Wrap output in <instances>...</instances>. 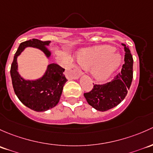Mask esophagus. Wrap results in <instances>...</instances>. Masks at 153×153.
<instances>
[{
    "label": "esophagus",
    "mask_w": 153,
    "mask_h": 153,
    "mask_svg": "<svg viewBox=\"0 0 153 153\" xmlns=\"http://www.w3.org/2000/svg\"><path fill=\"white\" fill-rule=\"evenodd\" d=\"M74 71L76 72V74L74 75V78H77V77H79V76H81L82 74V72L81 71H80L79 69L77 67H76L75 65H74Z\"/></svg>",
    "instance_id": "1"
}]
</instances>
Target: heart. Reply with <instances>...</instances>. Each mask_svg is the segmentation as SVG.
Instances as JSON below:
<instances>
[{
  "instance_id": "b5f03b06",
  "label": "heart",
  "mask_w": 153,
  "mask_h": 153,
  "mask_svg": "<svg viewBox=\"0 0 153 153\" xmlns=\"http://www.w3.org/2000/svg\"><path fill=\"white\" fill-rule=\"evenodd\" d=\"M115 51L116 48L110 45L87 48L79 53L77 61L83 68H91V74L96 80L105 82L112 76L122 62L121 55Z\"/></svg>"
}]
</instances>
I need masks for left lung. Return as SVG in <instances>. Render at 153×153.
<instances>
[{
    "mask_svg": "<svg viewBox=\"0 0 153 153\" xmlns=\"http://www.w3.org/2000/svg\"><path fill=\"white\" fill-rule=\"evenodd\" d=\"M124 64L121 72L109 82L94 85L91 91L85 93L88 103L100 111H106L117 106L127 96L133 80V59L130 49L124 44Z\"/></svg>",
    "mask_w": 153,
    "mask_h": 153,
    "instance_id": "left-lung-1",
    "label": "left lung"
}]
</instances>
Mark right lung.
<instances>
[{
  "label": "right lung",
  "mask_w": 153,
  "mask_h": 153,
  "mask_svg": "<svg viewBox=\"0 0 153 153\" xmlns=\"http://www.w3.org/2000/svg\"><path fill=\"white\" fill-rule=\"evenodd\" d=\"M51 41H42L37 39L21 42L14 56L11 65V77L15 94L24 105L34 111H45L56 106L59 102L62 89L67 81L63 72L65 69L57 64L48 65L45 74L37 80H25L18 72L17 58L26 47L40 49L47 57L51 52L45 47Z\"/></svg>",
  "instance_id": "right-lung-1"
}]
</instances>
